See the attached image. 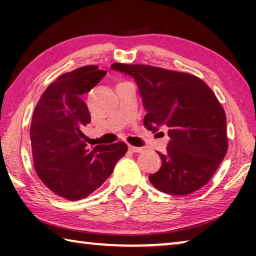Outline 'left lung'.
Instances as JSON below:
<instances>
[{
  "instance_id": "8db88e82",
  "label": "left lung",
  "mask_w": 256,
  "mask_h": 256,
  "mask_svg": "<svg viewBox=\"0 0 256 256\" xmlns=\"http://www.w3.org/2000/svg\"><path fill=\"white\" fill-rule=\"evenodd\" d=\"M105 74L96 66H86L60 76L47 86L32 114L34 170L47 188L70 201L102 186L128 151L106 142L105 136L92 138L86 132L92 118L81 96Z\"/></svg>"
}]
</instances>
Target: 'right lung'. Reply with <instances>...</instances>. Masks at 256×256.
I'll list each match as a JSON object with an SVG mask.
<instances>
[{
	"label": "right lung",
	"instance_id": "add662e5",
	"mask_svg": "<svg viewBox=\"0 0 256 256\" xmlns=\"http://www.w3.org/2000/svg\"><path fill=\"white\" fill-rule=\"evenodd\" d=\"M115 70L118 68L112 66ZM125 73L136 81L146 110L144 126L166 125V151L160 170L149 176L162 192L186 196L206 185L228 149L226 114L212 90L188 73L150 66H132Z\"/></svg>",
	"mask_w": 256,
	"mask_h": 256
}]
</instances>
